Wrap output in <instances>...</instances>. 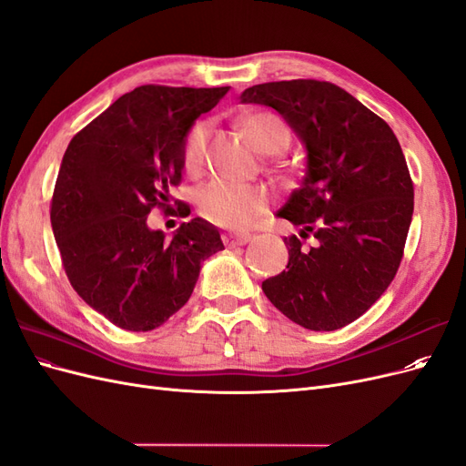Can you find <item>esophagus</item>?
<instances>
[{
	"mask_svg": "<svg viewBox=\"0 0 466 466\" xmlns=\"http://www.w3.org/2000/svg\"><path fill=\"white\" fill-rule=\"evenodd\" d=\"M250 238H252V235H248V233H225L223 243L228 247H241V245H247Z\"/></svg>",
	"mask_w": 466,
	"mask_h": 466,
	"instance_id": "esophagus-1",
	"label": "esophagus"
}]
</instances>
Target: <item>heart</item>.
<instances>
[{"label": "heart", "instance_id": "1", "mask_svg": "<svg viewBox=\"0 0 466 466\" xmlns=\"http://www.w3.org/2000/svg\"><path fill=\"white\" fill-rule=\"evenodd\" d=\"M243 130L258 153L276 155L289 144V130L274 112H252L243 118ZM209 124L198 122L188 132L182 161L188 173H198L208 147ZM268 208V192L255 185H237L228 180H214L198 196L200 214L216 225L229 229H243L257 221Z\"/></svg>", "mask_w": 466, "mask_h": 466}]
</instances>
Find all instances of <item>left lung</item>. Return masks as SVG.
<instances>
[{
    "instance_id": "1",
    "label": "left lung",
    "mask_w": 466,
    "mask_h": 466,
    "mask_svg": "<svg viewBox=\"0 0 466 466\" xmlns=\"http://www.w3.org/2000/svg\"><path fill=\"white\" fill-rule=\"evenodd\" d=\"M241 103L281 115L307 153L305 177L279 218L288 270L262 281L278 311L309 330H338L385 293L397 274L414 211V187L389 124L329 81L291 79L248 87Z\"/></svg>"
}]
</instances>
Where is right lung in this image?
I'll return each instance as SVG.
<instances>
[{"label":"right lung","instance_id":"1","mask_svg":"<svg viewBox=\"0 0 466 466\" xmlns=\"http://www.w3.org/2000/svg\"><path fill=\"white\" fill-rule=\"evenodd\" d=\"M228 91L136 87L64 153L50 208L62 264L79 298L124 330L161 327L190 299L202 262L223 250L218 228L202 218L167 238L147 216L153 206L171 211L187 136ZM177 204L182 218L190 214Z\"/></svg>","mask_w":466,"mask_h":466}]
</instances>
